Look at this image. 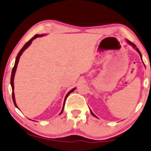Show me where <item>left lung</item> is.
Listing matches in <instances>:
<instances>
[{
  "instance_id": "left-lung-1",
  "label": "left lung",
  "mask_w": 151,
  "mask_h": 151,
  "mask_svg": "<svg viewBox=\"0 0 151 151\" xmlns=\"http://www.w3.org/2000/svg\"><path fill=\"white\" fill-rule=\"evenodd\" d=\"M127 42H128V44H130V45H132V47H133L134 48V49H136V50H137V51L138 52H139V55H140V56H141V58H142V54H141V52H140V51H139V49H138V48H137L136 47V45H134V43H132V42H130V41H128V40H127ZM90 112H91V114H92V115H93V116H96L95 115H94V114H93V112H92V111H91V110H90Z\"/></svg>"
}]
</instances>
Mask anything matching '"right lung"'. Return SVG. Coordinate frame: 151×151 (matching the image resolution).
<instances>
[{
  "label": "right lung",
  "mask_w": 151,
  "mask_h": 151,
  "mask_svg": "<svg viewBox=\"0 0 151 151\" xmlns=\"http://www.w3.org/2000/svg\"><path fill=\"white\" fill-rule=\"evenodd\" d=\"M45 35H35V37H32L31 39L29 40V41L28 42H27V43H26L25 44V45L23 46V47H22V49L20 50V52H19V54H18V55H17V58H16V61H15V64H14V68H13V69H12V75H11V81H10V83H11V86H12V99H13V102H14V105H15V106L17 108H18V106H17V104H16V101H15V97H14V76H15V72H16V70H17V65H18V63H19V59H20V57H21V55L22 54H23V52L25 51V50H26L27 49V48L29 47V46L30 45V44L32 43V41H33L34 39H37V38H38V37H43V36ZM75 90V88H73V89H72L71 90H70V92H68V93L66 94V96H65V100H64V104H63V109H62V110H61V112H60V114H61V113H62V112L63 111V108H64V106H65V100H66V99H67V97H68V96L69 95V94L71 93V92H72L74 91V90Z\"/></svg>",
  "instance_id": "right-lung-1"
}]
</instances>
